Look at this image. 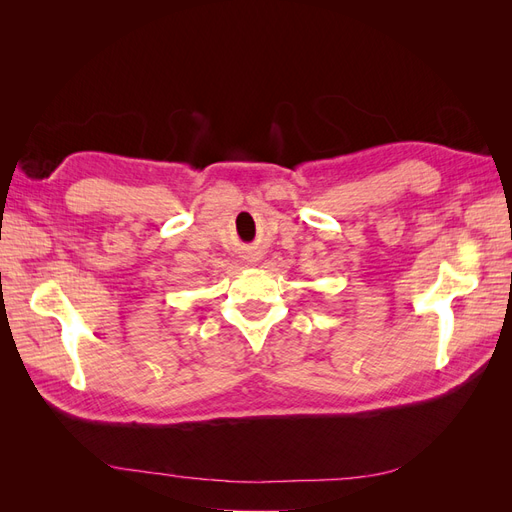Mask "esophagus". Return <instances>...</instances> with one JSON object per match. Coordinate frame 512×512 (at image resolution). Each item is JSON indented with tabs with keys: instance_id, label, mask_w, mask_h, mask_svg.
I'll return each mask as SVG.
<instances>
[{
	"instance_id": "34e87169",
	"label": "esophagus",
	"mask_w": 512,
	"mask_h": 512,
	"mask_svg": "<svg viewBox=\"0 0 512 512\" xmlns=\"http://www.w3.org/2000/svg\"><path fill=\"white\" fill-rule=\"evenodd\" d=\"M250 260L256 262V260H258V252H256V254H250Z\"/></svg>"
}]
</instances>
